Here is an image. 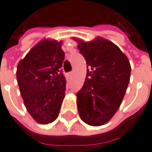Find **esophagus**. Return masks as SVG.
Masks as SVG:
<instances>
[{
	"label": "esophagus",
	"mask_w": 152,
	"mask_h": 152,
	"mask_svg": "<svg viewBox=\"0 0 152 152\" xmlns=\"http://www.w3.org/2000/svg\"><path fill=\"white\" fill-rule=\"evenodd\" d=\"M72 74H73V72H68V73H67L68 77H72Z\"/></svg>",
	"instance_id": "esophagus-1"
}]
</instances>
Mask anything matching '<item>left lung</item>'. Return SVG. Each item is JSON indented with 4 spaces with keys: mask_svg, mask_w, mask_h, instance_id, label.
I'll return each mask as SVG.
<instances>
[{
    "mask_svg": "<svg viewBox=\"0 0 152 152\" xmlns=\"http://www.w3.org/2000/svg\"><path fill=\"white\" fill-rule=\"evenodd\" d=\"M85 57L87 73L77 93V106L83 121L91 126L107 123L117 111L130 80L131 66L115 44L97 37L91 42L73 38Z\"/></svg>",
    "mask_w": 152,
    "mask_h": 152,
    "instance_id": "left-lung-1",
    "label": "left lung"
}]
</instances>
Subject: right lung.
Listing matches in <instances>:
<instances>
[{"mask_svg": "<svg viewBox=\"0 0 152 152\" xmlns=\"http://www.w3.org/2000/svg\"><path fill=\"white\" fill-rule=\"evenodd\" d=\"M62 42L44 39L28 52L17 66V81L27 111L40 124L59 115L66 91Z\"/></svg>", "mask_w": 152, "mask_h": 152, "instance_id": "add662e5", "label": "right lung"}]
</instances>
